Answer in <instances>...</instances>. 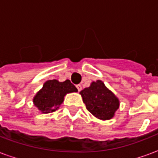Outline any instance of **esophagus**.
<instances>
[{
    "instance_id": "34e87169",
    "label": "esophagus",
    "mask_w": 158,
    "mask_h": 158,
    "mask_svg": "<svg viewBox=\"0 0 158 158\" xmlns=\"http://www.w3.org/2000/svg\"><path fill=\"white\" fill-rule=\"evenodd\" d=\"M76 88L78 89L79 91H80V90L82 89V86H81V85H76Z\"/></svg>"
}]
</instances>
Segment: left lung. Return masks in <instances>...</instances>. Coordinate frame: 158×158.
<instances>
[{"label":"left lung","instance_id":"obj_1","mask_svg":"<svg viewBox=\"0 0 158 158\" xmlns=\"http://www.w3.org/2000/svg\"><path fill=\"white\" fill-rule=\"evenodd\" d=\"M83 102L89 113L97 118L109 120L119 107V100L102 80L92 82L80 91Z\"/></svg>","mask_w":158,"mask_h":158}]
</instances>
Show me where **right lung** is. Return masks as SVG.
<instances>
[{"mask_svg": "<svg viewBox=\"0 0 158 158\" xmlns=\"http://www.w3.org/2000/svg\"><path fill=\"white\" fill-rule=\"evenodd\" d=\"M77 91V88L69 79L64 82H59L56 79L47 80L35 96L33 102L41 113H50L57 110L68 93Z\"/></svg>", "mask_w": 158, "mask_h": 158, "instance_id": "obj_1", "label": "right lung"}]
</instances>
